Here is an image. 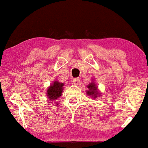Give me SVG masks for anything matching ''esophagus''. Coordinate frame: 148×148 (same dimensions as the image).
Returning <instances> with one entry per match:
<instances>
[{
    "mask_svg": "<svg viewBox=\"0 0 148 148\" xmlns=\"http://www.w3.org/2000/svg\"><path fill=\"white\" fill-rule=\"evenodd\" d=\"M73 83L75 85H78L79 83H80V78H74L73 80Z\"/></svg>",
    "mask_w": 148,
    "mask_h": 148,
    "instance_id": "1",
    "label": "esophagus"
}]
</instances>
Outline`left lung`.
<instances>
[{
    "mask_svg": "<svg viewBox=\"0 0 148 148\" xmlns=\"http://www.w3.org/2000/svg\"><path fill=\"white\" fill-rule=\"evenodd\" d=\"M87 88H88V90L86 91V93H87L88 96H90L91 97L96 99V98L98 97V96L99 95V90H98V88L96 87L94 82L90 83V84L87 86Z\"/></svg>",
    "mask_w": 148,
    "mask_h": 148,
    "instance_id": "obj_1",
    "label": "left lung"
}]
</instances>
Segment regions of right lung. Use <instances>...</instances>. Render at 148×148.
<instances>
[{
	"instance_id": "right-lung-1",
	"label": "right lung",
	"mask_w": 148,
	"mask_h": 148,
	"mask_svg": "<svg viewBox=\"0 0 148 148\" xmlns=\"http://www.w3.org/2000/svg\"><path fill=\"white\" fill-rule=\"evenodd\" d=\"M63 83H59L57 80L53 82L52 85L47 88V96L49 99V101H55L57 99L60 97L62 95V90H63ZM55 104L58 105V103L55 102Z\"/></svg>"
}]
</instances>
